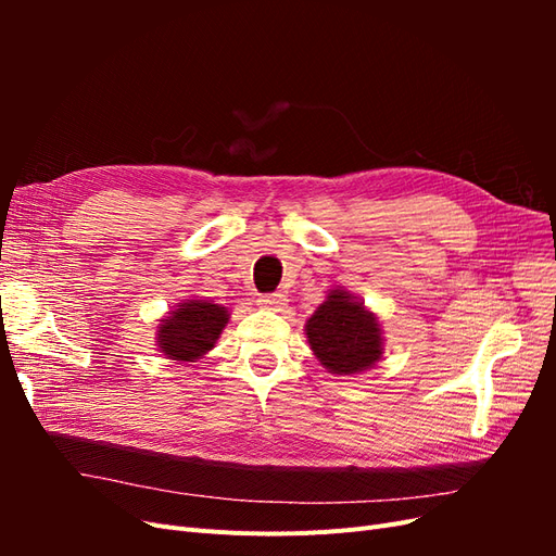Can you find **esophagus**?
<instances>
[{
  "label": "esophagus",
  "instance_id": "obj_1",
  "mask_svg": "<svg viewBox=\"0 0 556 556\" xmlns=\"http://www.w3.org/2000/svg\"><path fill=\"white\" fill-rule=\"evenodd\" d=\"M285 304H288V296L282 292H274V294H264L257 299L260 308H268V311H282Z\"/></svg>",
  "mask_w": 556,
  "mask_h": 556
}]
</instances>
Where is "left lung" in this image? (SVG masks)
I'll list each match as a JSON object with an SVG mask.
<instances>
[{"mask_svg": "<svg viewBox=\"0 0 556 556\" xmlns=\"http://www.w3.org/2000/svg\"><path fill=\"white\" fill-rule=\"evenodd\" d=\"M313 355L329 374L352 376L382 357V329L376 313L345 290H331L306 319Z\"/></svg>", "mask_w": 556, "mask_h": 556, "instance_id": "8db88e82", "label": "left lung"}]
</instances>
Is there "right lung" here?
<instances>
[{
  "label": "right lung",
  "instance_id": "1",
  "mask_svg": "<svg viewBox=\"0 0 556 556\" xmlns=\"http://www.w3.org/2000/svg\"><path fill=\"white\" fill-rule=\"evenodd\" d=\"M229 323V311L206 299H185L169 315L160 319L157 348L166 359L194 362L213 350Z\"/></svg>",
  "mask_w": 556,
  "mask_h": 556
}]
</instances>
